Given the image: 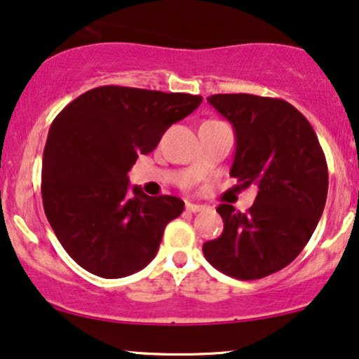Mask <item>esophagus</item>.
<instances>
[{
	"mask_svg": "<svg viewBox=\"0 0 359 359\" xmlns=\"http://www.w3.org/2000/svg\"><path fill=\"white\" fill-rule=\"evenodd\" d=\"M185 210L190 213H197V212L203 210V205H197V203H187V205H185Z\"/></svg>",
	"mask_w": 359,
	"mask_h": 359,
	"instance_id": "obj_1",
	"label": "esophagus"
}]
</instances>
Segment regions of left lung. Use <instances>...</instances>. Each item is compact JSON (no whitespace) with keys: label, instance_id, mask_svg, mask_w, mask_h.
Here are the masks:
<instances>
[{"label":"left lung","instance_id":"8db88e82","mask_svg":"<svg viewBox=\"0 0 359 359\" xmlns=\"http://www.w3.org/2000/svg\"><path fill=\"white\" fill-rule=\"evenodd\" d=\"M237 135L230 175L258 194L247 212L220 203L219 238L207 262L237 280H258L290 265L315 232L328 194V165L306 117L283 99L253 94L207 97Z\"/></svg>","mask_w":359,"mask_h":359}]
</instances>
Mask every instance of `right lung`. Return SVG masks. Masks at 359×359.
<instances>
[{
  "label": "right lung",
  "instance_id": "obj_1",
  "mask_svg": "<svg viewBox=\"0 0 359 359\" xmlns=\"http://www.w3.org/2000/svg\"><path fill=\"white\" fill-rule=\"evenodd\" d=\"M202 96L101 86L67 104L49 127L41 195L54 233L78 265L122 278L156 257L165 225L184 212L174 195L149 197L127 172Z\"/></svg>",
  "mask_w": 359,
  "mask_h": 359
}]
</instances>
